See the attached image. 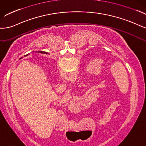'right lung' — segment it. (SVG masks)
I'll return each instance as SVG.
<instances>
[{
    "instance_id": "obj_1",
    "label": "right lung",
    "mask_w": 146,
    "mask_h": 146,
    "mask_svg": "<svg viewBox=\"0 0 146 146\" xmlns=\"http://www.w3.org/2000/svg\"><path fill=\"white\" fill-rule=\"evenodd\" d=\"M38 52H39V53H46V54H47V53L46 52H44V51H38ZM28 54H27V55H25V56H27Z\"/></svg>"
}]
</instances>
